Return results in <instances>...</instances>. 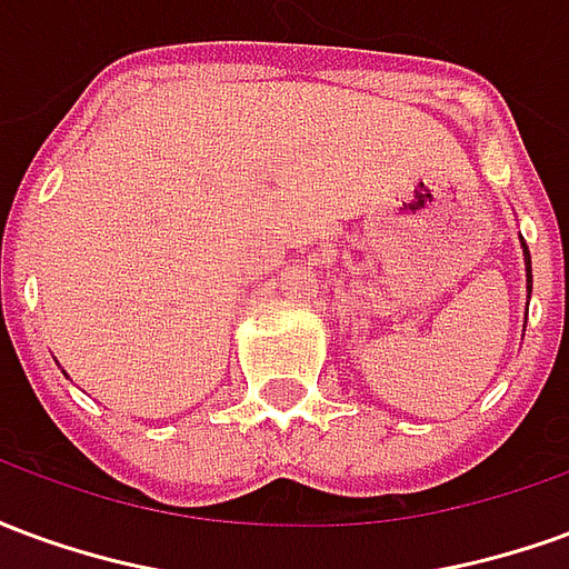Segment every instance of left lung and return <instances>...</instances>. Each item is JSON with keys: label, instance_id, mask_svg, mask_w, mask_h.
Instances as JSON below:
<instances>
[{"label": "left lung", "instance_id": "obj_1", "mask_svg": "<svg viewBox=\"0 0 569 569\" xmlns=\"http://www.w3.org/2000/svg\"><path fill=\"white\" fill-rule=\"evenodd\" d=\"M525 261H527V292L533 289V273H530V252H527V243H525Z\"/></svg>", "mask_w": 569, "mask_h": 569}]
</instances>
